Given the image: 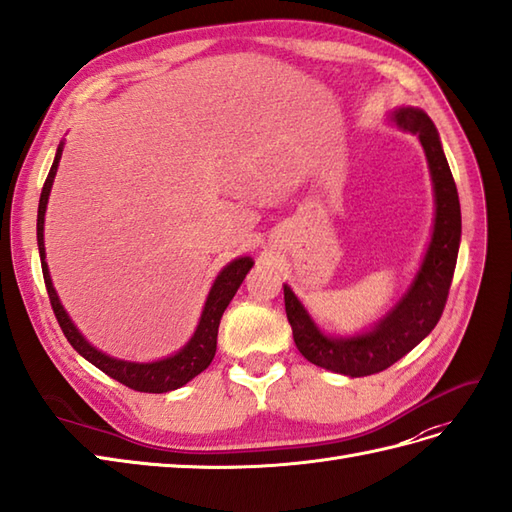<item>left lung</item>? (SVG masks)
<instances>
[{"label":"left lung","instance_id":"8db88e82","mask_svg":"<svg viewBox=\"0 0 512 512\" xmlns=\"http://www.w3.org/2000/svg\"><path fill=\"white\" fill-rule=\"evenodd\" d=\"M389 121L417 136L426 153L432 194H435L430 242L409 290L370 329L352 335H331L324 333L309 316L292 287L283 285L285 313L300 355L318 368L350 378L387 370L430 335L448 300L458 246H461V203L435 123L424 110L411 106L389 112Z\"/></svg>","mask_w":512,"mask_h":512}]
</instances>
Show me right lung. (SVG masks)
<instances>
[{
    "mask_svg": "<svg viewBox=\"0 0 512 512\" xmlns=\"http://www.w3.org/2000/svg\"><path fill=\"white\" fill-rule=\"evenodd\" d=\"M62 151H64V140L58 144L54 164H51V170L45 179L41 201H38L36 242H38V253H41V266H43V279H45L47 294H49L51 307H54V313H56L64 337L69 339V344L77 352H80L86 361H90L95 368L106 372L110 378H114V381L123 383L129 389L144 391V393H166V391L183 387L186 383H190L194 376H199L203 370H207V365L212 363V359L216 355V337H218L220 318H222V313H225V309L229 307L235 292H238V287L242 285L248 270L253 268V264H255L253 257L244 255V257L233 259L218 272L212 290H209V294H207L199 324H196V331L188 339V344L179 348L175 355H168L164 359L147 361V363L110 357L108 352H103L90 344L88 339L80 333V329L73 324V320L69 318L67 309H64V305L60 303L54 283H51V274H49V266L45 259V212H47L51 186H54V179L58 173Z\"/></svg>",
    "mask_w": 512,
    "mask_h": 512,
    "instance_id": "right-lung-1",
    "label": "right lung"
}]
</instances>
